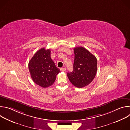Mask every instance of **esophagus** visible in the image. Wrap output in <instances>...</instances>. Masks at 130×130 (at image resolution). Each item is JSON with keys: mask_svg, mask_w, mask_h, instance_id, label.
I'll return each mask as SVG.
<instances>
[{"mask_svg": "<svg viewBox=\"0 0 130 130\" xmlns=\"http://www.w3.org/2000/svg\"><path fill=\"white\" fill-rule=\"evenodd\" d=\"M60 70H61V71H65L66 68H60Z\"/></svg>", "mask_w": 130, "mask_h": 130, "instance_id": "1", "label": "esophagus"}]
</instances>
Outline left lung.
Segmentation results:
<instances>
[{"instance_id":"obj_1","label":"left lung","mask_w":130,"mask_h":130,"mask_svg":"<svg viewBox=\"0 0 130 130\" xmlns=\"http://www.w3.org/2000/svg\"><path fill=\"white\" fill-rule=\"evenodd\" d=\"M75 53L73 71L67 75L70 82L78 88L89 84L96 76L97 60L95 55L83 47L73 49Z\"/></svg>"}]
</instances>
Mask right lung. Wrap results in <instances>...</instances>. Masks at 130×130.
Here are the masks:
<instances>
[{"instance_id":"1","label":"right lung","mask_w":130,"mask_h":130,"mask_svg":"<svg viewBox=\"0 0 130 130\" xmlns=\"http://www.w3.org/2000/svg\"><path fill=\"white\" fill-rule=\"evenodd\" d=\"M50 52L49 49H40L34 54L28 64L32 80L43 88L52 85L60 72L51 59Z\"/></svg>"}]
</instances>
